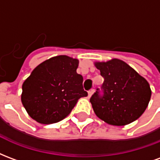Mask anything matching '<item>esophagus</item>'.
<instances>
[{
    "label": "esophagus",
    "instance_id": "34e87169",
    "mask_svg": "<svg viewBox=\"0 0 160 160\" xmlns=\"http://www.w3.org/2000/svg\"><path fill=\"white\" fill-rule=\"evenodd\" d=\"M94 92H95V90H94V89H92V90L89 91V92H88V98L92 97V95L93 94Z\"/></svg>",
    "mask_w": 160,
    "mask_h": 160
}]
</instances>
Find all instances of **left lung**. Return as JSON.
<instances>
[{
  "label": "left lung",
  "mask_w": 160,
  "mask_h": 160,
  "mask_svg": "<svg viewBox=\"0 0 160 160\" xmlns=\"http://www.w3.org/2000/svg\"><path fill=\"white\" fill-rule=\"evenodd\" d=\"M94 65L104 77V95L96 92L90 99L95 114L113 126H124L144 113L152 91L147 80L122 60L96 62Z\"/></svg>",
  "instance_id": "obj_1"
}]
</instances>
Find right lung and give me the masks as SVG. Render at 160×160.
Instances as JSON below:
<instances>
[{
    "label": "right lung",
    "instance_id": "obj_1",
    "mask_svg": "<svg viewBox=\"0 0 160 160\" xmlns=\"http://www.w3.org/2000/svg\"><path fill=\"white\" fill-rule=\"evenodd\" d=\"M79 60L57 56L36 67L22 85L21 102L31 118L42 124L68 117L79 98L87 97L83 77L77 73Z\"/></svg>",
    "mask_w": 160,
    "mask_h": 160
}]
</instances>
